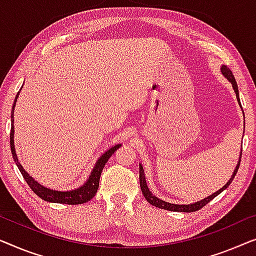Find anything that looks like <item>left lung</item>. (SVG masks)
<instances>
[{
	"mask_svg": "<svg viewBox=\"0 0 256 256\" xmlns=\"http://www.w3.org/2000/svg\"><path fill=\"white\" fill-rule=\"evenodd\" d=\"M222 74L224 75V76L228 78V80L231 82L232 84V87L234 89V92L236 95V100L239 104L241 106L240 103V98H239V90H238V84H236V81L234 78V75L232 74V72L230 68H228V66H224L222 64ZM241 154L240 153V159H239V162H238L236 167L234 169V172H233V175L231 176V178L228 180V182L226 183V184L222 186L218 190V192H216L214 194H212V195L208 196L206 198L202 200L200 202H196V203H192V204H172V203H168V202H164L162 200H159L158 197L153 196V194L150 192L148 186H147V183H146V180H145V172H144V168L142 164H139V181H140V188H142V195L145 197L146 200L150 204L154 205V206L159 208H164V210H169V211H176V212H194V211H197V210H200L202 208L205 206L208 202H211L212 200L216 196H218L219 194L224 192V190L228 188V186L231 184V182L233 181V178H234V176L236 174L238 169H239V166H240V161H241Z\"/></svg>",
	"mask_w": 256,
	"mask_h": 256,
	"instance_id": "obj_1",
	"label": "left lung"
}]
</instances>
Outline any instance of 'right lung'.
<instances>
[{
  "label": "right lung",
  "instance_id": "1",
  "mask_svg": "<svg viewBox=\"0 0 256 256\" xmlns=\"http://www.w3.org/2000/svg\"><path fill=\"white\" fill-rule=\"evenodd\" d=\"M22 89V88H20ZM20 92L16 95L15 102H14L12 106V131H10V148H12V158L15 160V162L17 164V167L23 175V178L28 186L32 189L36 195L40 197L46 202H52V203H60V204H70V205H76V204H84L86 202L90 200L94 196L96 195L97 189H98V184H100V172H102L104 166H106V161L110 159V156L116 152V150L120 148L122 146L120 144L118 145L111 147L110 150H108L106 153L102 154V156L97 160V162L94 167L92 172L89 178L87 180V182L84 183V186H80V188L75 189V190H70V192H58V190H53V189H48L45 188L44 186L39 184L37 181H34V178H31L30 175L25 172V169L23 168V166L20 164L18 158H17L16 150H15V144H14V110H15V106L17 102V98H18Z\"/></svg>",
  "mask_w": 256,
  "mask_h": 256
}]
</instances>
